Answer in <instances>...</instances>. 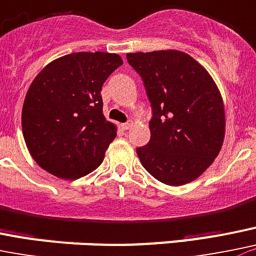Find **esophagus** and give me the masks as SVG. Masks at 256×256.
<instances>
[{
	"label": "esophagus",
	"mask_w": 256,
	"mask_h": 256,
	"mask_svg": "<svg viewBox=\"0 0 256 256\" xmlns=\"http://www.w3.org/2000/svg\"><path fill=\"white\" fill-rule=\"evenodd\" d=\"M121 128H122V130H128V128H131V122L130 121H128V122H125V124H122V125H121Z\"/></svg>",
	"instance_id": "obj_1"
}]
</instances>
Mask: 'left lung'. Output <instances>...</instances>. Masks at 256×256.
<instances>
[{
	"label": "left lung",
	"instance_id": "1",
	"mask_svg": "<svg viewBox=\"0 0 256 256\" xmlns=\"http://www.w3.org/2000/svg\"><path fill=\"white\" fill-rule=\"evenodd\" d=\"M126 58L142 78L152 108L150 141L136 148L141 164L166 185L191 182L212 165L224 141L219 88L185 52H136Z\"/></svg>",
	"mask_w": 256,
	"mask_h": 256
}]
</instances>
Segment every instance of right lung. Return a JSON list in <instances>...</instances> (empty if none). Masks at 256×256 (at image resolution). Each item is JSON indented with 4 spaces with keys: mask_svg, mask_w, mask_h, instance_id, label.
Here are the masks:
<instances>
[{
    "mask_svg": "<svg viewBox=\"0 0 256 256\" xmlns=\"http://www.w3.org/2000/svg\"><path fill=\"white\" fill-rule=\"evenodd\" d=\"M121 65L116 54L76 52L50 62L34 78L22 108V132L42 168L75 180L102 162L116 126L104 116L101 88Z\"/></svg>",
    "mask_w": 256,
    "mask_h": 256,
    "instance_id": "obj_1",
    "label": "right lung"
}]
</instances>
